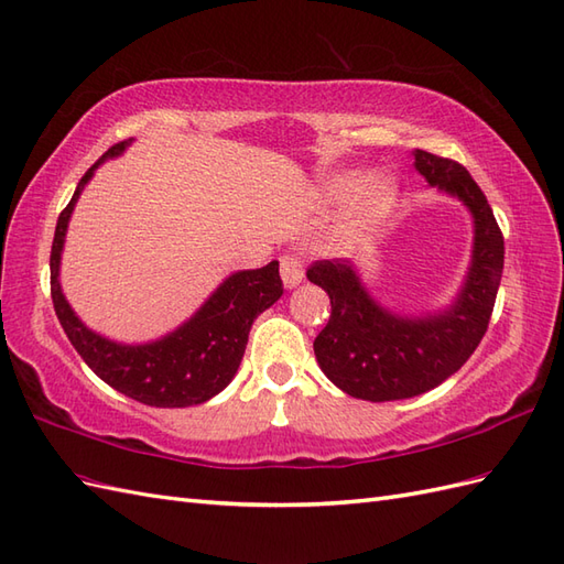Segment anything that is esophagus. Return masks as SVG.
<instances>
[{
    "mask_svg": "<svg viewBox=\"0 0 564 564\" xmlns=\"http://www.w3.org/2000/svg\"><path fill=\"white\" fill-rule=\"evenodd\" d=\"M280 274L284 286H296L301 280H304V260H301L299 253H284L280 258Z\"/></svg>",
    "mask_w": 564,
    "mask_h": 564,
    "instance_id": "34e87169",
    "label": "esophagus"
}]
</instances>
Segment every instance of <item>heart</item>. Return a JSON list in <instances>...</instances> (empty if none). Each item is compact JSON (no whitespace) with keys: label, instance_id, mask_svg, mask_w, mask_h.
<instances>
[{"label":"heart","instance_id":"1","mask_svg":"<svg viewBox=\"0 0 564 564\" xmlns=\"http://www.w3.org/2000/svg\"><path fill=\"white\" fill-rule=\"evenodd\" d=\"M351 188H356L354 174H341L327 184V196L333 200H345ZM394 200V186L388 176L370 174L366 176L359 191L354 196L351 217H349V231L351 235H364V231L373 229L382 217L392 208Z\"/></svg>","mask_w":564,"mask_h":564}]
</instances>
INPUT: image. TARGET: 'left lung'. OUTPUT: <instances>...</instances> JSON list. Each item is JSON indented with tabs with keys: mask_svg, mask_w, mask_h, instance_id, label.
<instances>
[{
	"mask_svg": "<svg viewBox=\"0 0 564 564\" xmlns=\"http://www.w3.org/2000/svg\"><path fill=\"white\" fill-rule=\"evenodd\" d=\"M425 182L457 196L474 215V256L466 282L447 311L404 318L370 299L349 260H315L306 278L327 292V325L313 341L315 359L356 400L392 402L441 386L484 339L505 263V239L484 191L459 162L414 150Z\"/></svg>",
	"mask_w": 564,
	"mask_h": 564,
	"instance_id": "obj_1",
	"label": "left lung"
}]
</instances>
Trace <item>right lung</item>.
Listing matches in <instances>:
<instances>
[{"label": "right lung", "instance_id": "right-lung-1", "mask_svg": "<svg viewBox=\"0 0 564 564\" xmlns=\"http://www.w3.org/2000/svg\"><path fill=\"white\" fill-rule=\"evenodd\" d=\"M129 143L131 139L109 148L80 176L74 198L68 200L57 219L50 253L54 313L80 359L109 388L148 406L203 404L229 386L241 364L253 321L282 296L280 263L272 260L265 268L229 274L182 327H176L167 337L150 341V345H117V341L88 329L66 304L59 286L64 237L68 217H72L80 191L90 182L93 172L98 170L100 162L121 155Z\"/></svg>", "mask_w": 564, "mask_h": 564}]
</instances>
